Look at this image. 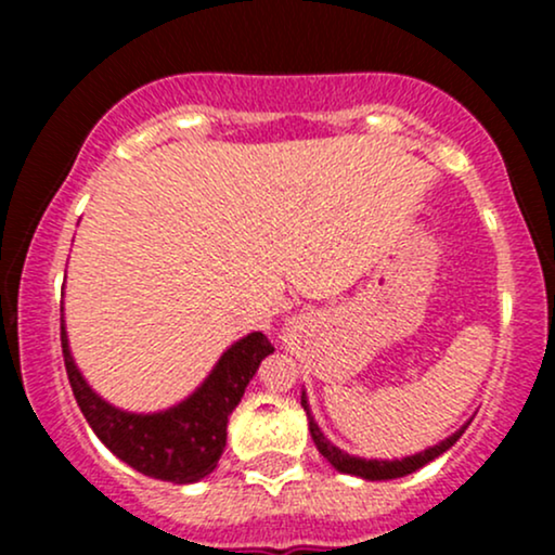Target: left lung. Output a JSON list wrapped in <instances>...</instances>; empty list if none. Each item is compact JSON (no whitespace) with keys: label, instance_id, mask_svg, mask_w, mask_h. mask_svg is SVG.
<instances>
[{"label":"left lung","instance_id":"1","mask_svg":"<svg viewBox=\"0 0 555 555\" xmlns=\"http://www.w3.org/2000/svg\"><path fill=\"white\" fill-rule=\"evenodd\" d=\"M302 410L308 412V420H310V436H313V441L318 446V451H321L326 460L334 464L336 469L344 475H358V477H365V480H393V477H404L410 473H415V469L425 467V464L436 460V456H441L446 449H451L456 441H460V436L464 430H467V425L460 428L454 433V436H449L446 441H441L438 446H433V449H425L420 451L415 456H406V460H393V462H378V460H360V456H349L344 454L341 449H336L334 443L328 441L326 436H323L321 428L315 425L313 415H310V406H308V399H305L302 393Z\"/></svg>","mask_w":555,"mask_h":555}]
</instances>
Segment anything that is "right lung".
Returning a JSON list of instances; mask_svg holds the SVG:
<instances>
[{
  "mask_svg": "<svg viewBox=\"0 0 555 555\" xmlns=\"http://www.w3.org/2000/svg\"><path fill=\"white\" fill-rule=\"evenodd\" d=\"M62 354L75 401L101 443L138 473L169 482H195L211 475L227 446V423L240 404L260 360L273 352L269 336L247 334L227 349L193 397L156 415H132L106 404L82 380L67 347L62 321Z\"/></svg>",
  "mask_w": 555,
  "mask_h": 555,
  "instance_id": "obj_1",
  "label": "right lung"
}]
</instances>
